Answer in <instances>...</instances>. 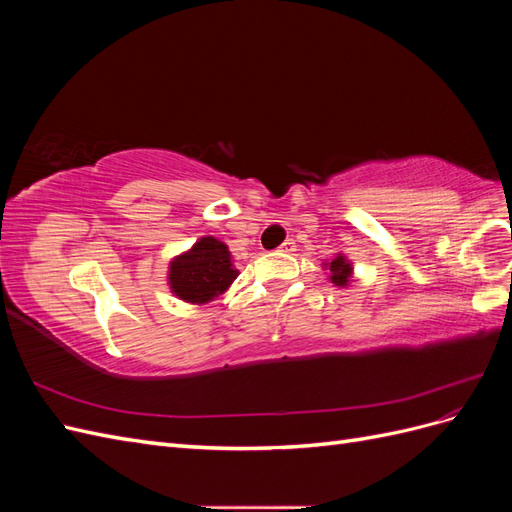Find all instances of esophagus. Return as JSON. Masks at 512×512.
I'll list each match as a JSON object with an SVG mask.
<instances>
[{
	"instance_id": "obj_1",
	"label": "esophagus",
	"mask_w": 512,
	"mask_h": 512,
	"mask_svg": "<svg viewBox=\"0 0 512 512\" xmlns=\"http://www.w3.org/2000/svg\"><path fill=\"white\" fill-rule=\"evenodd\" d=\"M294 247H297V245H294V239H286V241L280 245V250H277V252H294Z\"/></svg>"
}]
</instances>
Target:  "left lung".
<instances>
[{"instance_id":"obj_1","label":"left lung","mask_w":512,"mask_h":512,"mask_svg":"<svg viewBox=\"0 0 512 512\" xmlns=\"http://www.w3.org/2000/svg\"><path fill=\"white\" fill-rule=\"evenodd\" d=\"M329 269H331V282L335 286H342L344 288L348 284V280H350V273H352L350 262L344 256H337V258H333Z\"/></svg>"}]
</instances>
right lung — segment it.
<instances>
[{
  "instance_id": "1",
  "label": "right lung",
  "mask_w": 512,
  "mask_h": 512,
  "mask_svg": "<svg viewBox=\"0 0 512 512\" xmlns=\"http://www.w3.org/2000/svg\"><path fill=\"white\" fill-rule=\"evenodd\" d=\"M237 275L228 247L218 239L203 237L190 252L170 262L168 282L179 299L207 303L235 282Z\"/></svg>"
}]
</instances>
